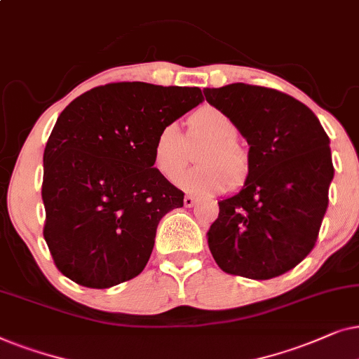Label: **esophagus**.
<instances>
[{
	"mask_svg": "<svg viewBox=\"0 0 359 359\" xmlns=\"http://www.w3.org/2000/svg\"><path fill=\"white\" fill-rule=\"evenodd\" d=\"M195 203H197V200H195L192 195H185V197H184V205H185V207L190 208V207H194Z\"/></svg>",
	"mask_w": 359,
	"mask_h": 359,
	"instance_id": "34e87169",
	"label": "esophagus"
}]
</instances>
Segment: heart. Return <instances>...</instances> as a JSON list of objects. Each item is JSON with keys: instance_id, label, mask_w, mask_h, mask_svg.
<instances>
[{"instance_id": "obj_1", "label": "heart", "mask_w": 359, "mask_h": 359, "mask_svg": "<svg viewBox=\"0 0 359 359\" xmlns=\"http://www.w3.org/2000/svg\"><path fill=\"white\" fill-rule=\"evenodd\" d=\"M189 137H205L208 144L197 157L198 167L189 169L175 179V184L194 195H213L228 189L229 177L241 182L248 174V157L235 141L236 126L223 111L202 107L189 118ZM187 146L180 128L167 123L157 131L152 142V165L167 180L184 169Z\"/></svg>"}]
</instances>
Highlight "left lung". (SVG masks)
I'll return each mask as SVG.
<instances>
[{
  "instance_id": "obj_1",
  "label": "left lung",
  "mask_w": 359,
  "mask_h": 359,
  "mask_svg": "<svg viewBox=\"0 0 359 359\" xmlns=\"http://www.w3.org/2000/svg\"><path fill=\"white\" fill-rule=\"evenodd\" d=\"M203 93L250 144L246 182L218 202L208 248L228 274L272 279L317 241L335 172L330 140L312 109L277 90L231 83Z\"/></svg>"
}]
</instances>
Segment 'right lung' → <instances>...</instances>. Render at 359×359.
Listing matches in <instances>:
<instances>
[{
    "label": "right lung",
    "mask_w": 359,
    "mask_h": 359,
    "mask_svg": "<svg viewBox=\"0 0 359 359\" xmlns=\"http://www.w3.org/2000/svg\"><path fill=\"white\" fill-rule=\"evenodd\" d=\"M203 102L198 87L119 82L75 98L44 151V240L74 283L108 289L144 269L184 192L152 165L157 131Z\"/></svg>",
    "instance_id": "1"
}]
</instances>
